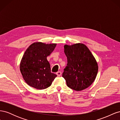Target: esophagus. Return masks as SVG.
I'll return each mask as SVG.
<instances>
[{
  "label": "esophagus",
  "mask_w": 120,
  "mask_h": 120,
  "mask_svg": "<svg viewBox=\"0 0 120 120\" xmlns=\"http://www.w3.org/2000/svg\"><path fill=\"white\" fill-rule=\"evenodd\" d=\"M56 75L58 77H60L61 75V71H58L56 72Z\"/></svg>",
  "instance_id": "34e87169"
}]
</instances>
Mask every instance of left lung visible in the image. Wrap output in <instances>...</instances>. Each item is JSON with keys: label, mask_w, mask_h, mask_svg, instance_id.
Instances as JSON below:
<instances>
[{"label": "left lung", "mask_w": 120, "mask_h": 120, "mask_svg": "<svg viewBox=\"0 0 120 120\" xmlns=\"http://www.w3.org/2000/svg\"><path fill=\"white\" fill-rule=\"evenodd\" d=\"M64 52L68 60L63 77L69 88L81 91L91 85L97 77L98 64L95 57L82 43L65 45Z\"/></svg>", "instance_id": "left-lung-1"}]
</instances>
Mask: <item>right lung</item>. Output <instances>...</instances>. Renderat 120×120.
Instances as JSON below:
<instances>
[{"mask_svg":"<svg viewBox=\"0 0 120 120\" xmlns=\"http://www.w3.org/2000/svg\"><path fill=\"white\" fill-rule=\"evenodd\" d=\"M56 43L35 42L29 46L20 63V71L24 81L33 88L42 90L51 86L57 75L52 73L46 57L55 49Z\"/></svg>","mask_w":120,"mask_h":120,"instance_id":"add662e5","label":"right lung"}]
</instances>
